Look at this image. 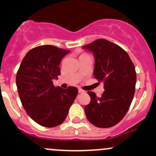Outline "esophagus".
Listing matches in <instances>:
<instances>
[{
    "label": "esophagus",
    "instance_id": "1",
    "mask_svg": "<svg viewBox=\"0 0 156 156\" xmlns=\"http://www.w3.org/2000/svg\"><path fill=\"white\" fill-rule=\"evenodd\" d=\"M78 92H79V93H84L85 91L84 90H81V89H78Z\"/></svg>",
    "mask_w": 156,
    "mask_h": 156
}]
</instances>
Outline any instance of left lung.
Wrapping results in <instances>:
<instances>
[{
	"label": "left lung",
	"mask_w": 156,
	"mask_h": 156,
	"mask_svg": "<svg viewBox=\"0 0 156 156\" xmlns=\"http://www.w3.org/2000/svg\"><path fill=\"white\" fill-rule=\"evenodd\" d=\"M82 48L93 53V75L103 82L104 90L101 97L88 92L91 101L84 107L91 124L100 128L117 124L129 109L135 94L136 73L130 58L117 44L98 39Z\"/></svg>",
	"instance_id": "obj_1"
}]
</instances>
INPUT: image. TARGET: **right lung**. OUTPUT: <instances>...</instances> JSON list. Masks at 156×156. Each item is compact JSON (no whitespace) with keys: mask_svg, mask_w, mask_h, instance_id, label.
<instances>
[{"mask_svg":"<svg viewBox=\"0 0 156 156\" xmlns=\"http://www.w3.org/2000/svg\"><path fill=\"white\" fill-rule=\"evenodd\" d=\"M70 52L55 46L44 45L29 51L16 75L20 101L28 115L38 124L54 127L64 122L78 89L55 87L53 80L61 75L59 65Z\"/></svg>","mask_w":156,"mask_h":156,"instance_id":"obj_1","label":"right lung"}]
</instances>
